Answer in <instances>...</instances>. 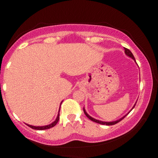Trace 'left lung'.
<instances>
[{
    "label": "left lung",
    "instance_id": "obj_1",
    "mask_svg": "<svg viewBox=\"0 0 158 158\" xmlns=\"http://www.w3.org/2000/svg\"><path fill=\"white\" fill-rule=\"evenodd\" d=\"M124 49H125V53H126V55L127 56H128V57L131 58V59H133V60L135 61V62H136V61H135V57H134V55H133V54H132V52H131V51H130V50H128V49H127V48H124ZM136 103H137V102H135V106H134L133 107H132V108H131V110L132 109H133L134 108H135V106ZM83 110H84V113H85V115L87 116V117H88V119H90V120H92V121H93V122H95V123H99V124H101V125H106V126H112V125H115L116 123H119V121H121V120H122L123 119H124V117H126V115H128V113H130V111H131V110H130V111L128 112V113L126 115L123 116V117H121L120 119H117V120H115V121H111V122H104V121H101V120H99V119H96L93 118V117H90V116L89 115V114H88V113H87V112H86V110H85V107H84V108H83Z\"/></svg>",
    "mask_w": 158,
    "mask_h": 158
}]
</instances>
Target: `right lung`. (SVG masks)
Segmentation results:
<instances>
[{
    "instance_id": "obj_1",
    "label": "right lung",
    "mask_w": 158,
    "mask_h": 158,
    "mask_svg": "<svg viewBox=\"0 0 158 158\" xmlns=\"http://www.w3.org/2000/svg\"><path fill=\"white\" fill-rule=\"evenodd\" d=\"M62 103V102H61V104ZM59 111H60V107H59V113H58V115H57V117H56V120L54 121V122H52V123H50V125H48V126H31V125H28L27 124V126L29 127H30V128H32V129H35V130H45V129H48V128H52V127L55 126L56 124H57V123L59 122Z\"/></svg>"
}]
</instances>
